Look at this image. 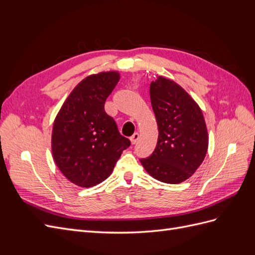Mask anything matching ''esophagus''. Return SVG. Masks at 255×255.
<instances>
[{"label": "esophagus", "instance_id": "esophagus-1", "mask_svg": "<svg viewBox=\"0 0 255 255\" xmlns=\"http://www.w3.org/2000/svg\"><path fill=\"white\" fill-rule=\"evenodd\" d=\"M138 139H139V134L134 133L133 136L130 137V142H132V144H135L138 141Z\"/></svg>", "mask_w": 255, "mask_h": 255}]
</instances>
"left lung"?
Instances as JSON below:
<instances>
[{
    "label": "left lung",
    "instance_id": "left-lung-1",
    "mask_svg": "<svg viewBox=\"0 0 255 255\" xmlns=\"http://www.w3.org/2000/svg\"><path fill=\"white\" fill-rule=\"evenodd\" d=\"M150 98L158 138L155 150L140 163L157 181L182 183L196 172L207 152L202 111L180 85L164 76L151 83Z\"/></svg>",
    "mask_w": 255,
    "mask_h": 255
}]
</instances>
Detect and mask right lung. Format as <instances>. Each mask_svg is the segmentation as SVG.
Segmentation results:
<instances>
[{"mask_svg":"<svg viewBox=\"0 0 255 255\" xmlns=\"http://www.w3.org/2000/svg\"><path fill=\"white\" fill-rule=\"evenodd\" d=\"M120 80L119 72L91 74L66 99L54 120L52 154L60 172L73 184L88 188L109 177L130 141L120 135L104 110Z\"/></svg>","mask_w":255,"mask_h":255,"instance_id":"1","label":"right lung"}]
</instances>
